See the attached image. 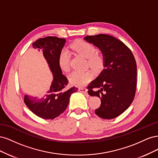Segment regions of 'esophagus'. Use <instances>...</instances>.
<instances>
[{
	"label": "esophagus",
	"mask_w": 158,
	"mask_h": 158,
	"mask_svg": "<svg viewBox=\"0 0 158 158\" xmlns=\"http://www.w3.org/2000/svg\"><path fill=\"white\" fill-rule=\"evenodd\" d=\"M79 91L80 92L84 93V94H88V89L84 88H79Z\"/></svg>",
	"instance_id": "1"
}]
</instances>
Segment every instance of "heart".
<instances>
[{
    "mask_svg": "<svg viewBox=\"0 0 158 158\" xmlns=\"http://www.w3.org/2000/svg\"><path fill=\"white\" fill-rule=\"evenodd\" d=\"M71 47L78 54L84 56L85 58L88 59L89 65L93 69L98 70L103 67V56L95 53L96 49L92 44L85 41L78 40L75 41ZM70 59V55L67 49H64L60 52L58 63L62 70L64 72L69 70ZM92 77L93 74L89 71H73L68 76L69 82L72 84L77 85V86H84L86 85L92 80Z\"/></svg>",
    "mask_w": 158,
    "mask_h": 158,
    "instance_id": "1",
    "label": "heart"
}]
</instances>
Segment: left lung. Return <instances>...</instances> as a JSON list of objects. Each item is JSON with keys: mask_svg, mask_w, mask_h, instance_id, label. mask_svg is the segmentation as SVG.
Here are the masks:
<instances>
[{"mask_svg": "<svg viewBox=\"0 0 158 158\" xmlns=\"http://www.w3.org/2000/svg\"><path fill=\"white\" fill-rule=\"evenodd\" d=\"M84 40L98 47L103 58L104 69L88 87L89 95L101 99V106L95 113L104 119L114 118L127 109L135 98V59L125 44L111 35H87ZM95 88L98 90L94 91Z\"/></svg>", "mask_w": 158, "mask_h": 158, "instance_id": "1", "label": "left lung"}]
</instances>
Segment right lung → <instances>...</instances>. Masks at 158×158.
<instances>
[{"label": "right lung", "mask_w": 158, "mask_h": 158, "mask_svg": "<svg viewBox=\"0 0 158 158\" xmlns=\"http://www.w3.org/2000/svg\"><path fill=\"white\" fill-rule=\"evenodd\" d=\"M66 40L55 36L40 38L33 43V47L41 50L52 73V79L50 89L44 97L25 95L24 103L37 116L45 119H53L63 113L69 103L72 94L78 91L74 86L66 88L69 81L63 74L58 63L60 52Z\"/></svg>", "instance_id": "1"}]
</instances>
